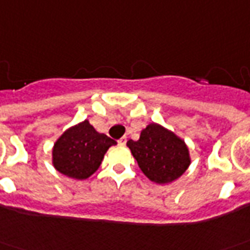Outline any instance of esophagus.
Returning a JSON list of instances; mask_svg holds the SVG:
<instances>
[{
  "label": "esophagus",
  "mask_w": 250,
  "mask_h": 250,
  "mask_svg": "<svg viewBox=\"0 0 250 250\" xmlns=\"http://www.w3.org/2000/svg\"><path fill=\"white\" fill-rule=\"evenodd\" d=\"M118 142H119V145H125V142H127V137H122Z\"/></svg>",
  "instance_id": "esophagus-1"
}]
</instances>
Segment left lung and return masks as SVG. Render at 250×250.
Returning <instances> with one entry per match:
<instances>
[{"instance_id": "obj_1", "label": "left lung", "mask_w": 250, "mask_h": 250, "mask_svg": "<svg viewBox=\"0 0 250 250\" xmlns=\"http://www.w3.org/2000/svg\"><path fill=\"white\" fill-rule=\"evenodd\" d=\"M127 146L145 176L158 184L179 179L189 167L186 143L155 123L142 130L138 141L130 139Z\"/></svg>"}]
</instances>
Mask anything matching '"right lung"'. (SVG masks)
Returning <instances> with one entry per match:
<instances>
[{
	"instance_id": "right-lung-1",
	"label": "right lung",
	"mask_w": 250,
	"mask_h": 250,
	"mask_svg": "<svg viewBox=\"0 0 250 250\" xmlns=\"http://www.w3.org/2000/svg\"><path fill=\"white\" fill-rule=\"evenodd\" d=\"M115 143L105 134L97 132L85 120L66 131L54 145V167L71 179H88L99 169L104 154Z\"/></svg>"
}]
</instances>
